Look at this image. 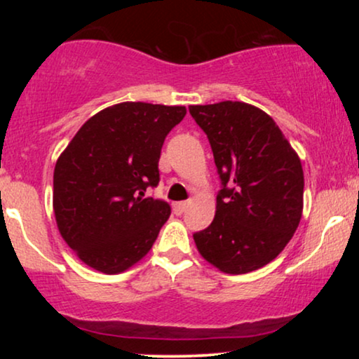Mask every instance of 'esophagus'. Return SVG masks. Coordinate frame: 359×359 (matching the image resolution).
Returning a JSON list of instances; mask_svg holds the SVG:
<instances>
[{"mask_svg": "<svg viewBox=\"0 0 359 359\" xmlns=\"http://www.w3.org/2000/svg\"><path fill=\"white\" fill-rule=\"evenodd\" d=\"M187 208H189V203H185V201H182V203H175V204H174V211H175V214H182Z\"/></svg>", "mask_w": 359, "mask_h": 359, "instance_id": "obj_1", "label": "esophagus"}]
</instances>
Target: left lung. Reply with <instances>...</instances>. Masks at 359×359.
<instances>
[{
	"mask_svg": "<svg viewBox=\"0 0 359 359\" xmlns=\"http://www.w3.org/2000/svg\"><path fill=\"white\" fill-rule=\"evenodd\" d=\"M208 135L221 191L216 216L194 233L197 250L224 273L258 270L278 257L302 217L297 154L265 111L240 101L189 106Z\"/></svg>",
	"mask_w": 359,
	"mask_h": 359,
	"instance_id": "1",
	"label": "left lung"
}]
</instances>
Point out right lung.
<instances>
[{"instance_id": "1", "label": "right lung", "mask_w": 359, "mask_h": 359, "mask_svg": "<svg viewBox=\"0 0 359 359\" xmlns=\"http://www.w3.org/2000/svg\"><path fill=\"white\" fill-rule=\"evenodd\" d=\"M184 106L121 102L88 119L53 170L59 231L86 265L121 273L150 251L170 205L147 197L160 182L163 142Z\"/></svg>"}]
</instances>
